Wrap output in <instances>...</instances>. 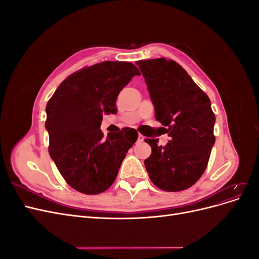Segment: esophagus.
Segmentation results:
<instances>
[{
	"mask_svg": "<svg viewBox=\"0 0 259 259\" xmlns=\"http://www.w3.org/2000/svg\"><path fill=\"white\" fill-rule=\"evenodd\" d=\"M144 139H145V137L142 134H138V142L139 143H143Z\"/></svg>",
	"mask_w": 259,
	"mask_h": 259,
	"instance_id": "obj_1",
	"label": "esophagus"
}]
</instances>
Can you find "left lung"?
Here are the masks:
<instances>
[{"instance_id": "8db88e82", "label": "left lung", "mask_w": 259, "mask_h": 259, "mask_svg": "<svg viewBox=\"0 0 259 259\" xmlns=\"http://www.w3.org/2000/svg\"><path fill=\"white\" fill-rule=\"evenodd\" d=\"M136 65L150 93L155 119L170 137L164 147L158 146V139H145L152 150L145 160L149 177L164 191L188 189L204 173L215 144L210 100L174 60H139Z\"/></svg>"}]
</instances>
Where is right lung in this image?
Returning <instances> with one entry per match:
<instances>
[{
	"mask_svg": "<svg viewBox=\"0 0 259 259\" xmlns=\"http://www.w3.org/2000/svg\"><path fill=\"white\" fill-rule=\"evenodd\" d=\"M139 74L131 62H99L69 75L46 105L50 155L76 191L98 194L114 183L138 133L131 128L104 138L100 124L104 112H116L117 95Z\"/></svg>",
	"mask_w": 259,
	"mask_h": 259,
	"instance_id": "right-lung-1",
	"label": "right lung"
}]
</instances>
